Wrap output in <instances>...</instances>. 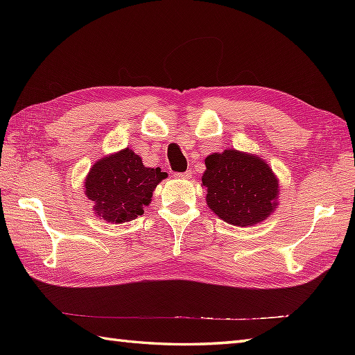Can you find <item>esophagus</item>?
<instances>
[{
    "mask_svg": "<svg viewBox=\"0 0 355 355\" xmlns=\"http://www.w3.org/2000/svg\"><path fill=\"white\" fill-rule=\"evenodd\" d=\"M177 178H183V180H187L192 177V172L191 171H186V172H182V173H175Z\"/></svg>",
    "mask_w": 355,
    "mask_h": 355,
    "instance_id": "1",
    "label": "esophagus"
}]
</instances>
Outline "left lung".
<instances>
[{
  "label": "left lung",
  "instance_id": "obj_1",
  "mask_svg": "<svg viewBox=\"0 0 355 355\" xmlns=\"http://www.w3.org/2000/svg\"><path fill=\"white\" fill-rule=\"evenodd\" d=\"M201 186L206 202L223 221L238 227L262 223L279 206V180L263 158L238 149L206 157Z\"/></svg>",
  "mask_w": 355,
  "mask_h": 355
}]
</instances>
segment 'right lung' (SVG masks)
Returning a JSON list of instances; mask_svg holds the SVG:
<instances>
[{
	"label": "right lung",
	"instance_id": "add662e5",
	"mask_svg": "<svg viewBox=\"0 0 355 355\" xmlns=\"http://www.w3.org/2000/svg\"><path fill=\"white\" fill-rule=\"evenodd\" d=\"M168 177L160 168H146L132 149L99 158L89 168L84 193L93 212L111 224L132 221L149 206L157 184Z\"/></svg>",
	"mask_w": 355,
	"mask_h": 355
}]
</instances>
